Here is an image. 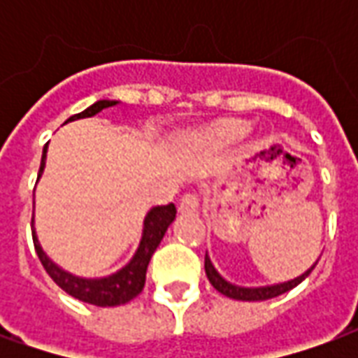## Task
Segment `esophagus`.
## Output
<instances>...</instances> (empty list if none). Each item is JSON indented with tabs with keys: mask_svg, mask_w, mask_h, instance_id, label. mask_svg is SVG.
I'll return each instance as SVG.
<instances>
[{
	"mask_svg": "<svg viewBox=\"0 0 358 358\" xmlns=\"http://www.w3.org/2000/svg\"><path fill=\"white\" fill-rule=\"evenodd\" d=\"M199 209V199H197V195L195 194H186L178 203V210L180 213H187V215H192L195 210Z\"/></svg>",
	"mask_w": 358,
	"mask_h": 358,
	"instance_id": "1",
	"label": "esophagus"
}]
</instances>
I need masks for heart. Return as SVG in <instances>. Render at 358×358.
Returning a JSON list of instances; mask_svg holds the SVG:
<instances>
[{
    "label": "heart",
    "instance_id": "obj_1",
    "mask_svg": "<svg viewBox=\"0 0 358 358\" xmlns=\"http://www.w3.org/2000/svg\"><path fill=\"white\" fill-rule=\"evenodd\" d=\"M213 132L220 140H236V138H240L241 134L245 132V126L240 124V122H220L218 126H215Z\"/></svg>",
    "mask_w": 358,
    "mask_h": 358
}]
</instances>
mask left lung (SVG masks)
Wrapping results in <instances>:
<instances>
[{
	"label": "left lung",
	"mask_w": 358,
	"mask_h": 358,
	"mask_svg": "<svg viewBox=\"0 0 358 358\" xmlns=\"http://www.w3.org/2000/svg\"><path fill=\"white\" fill-rule=\"evenodd\" d=\"M315 266L316 264H313L305 274H301L299 278L289 280V282H284V284L264 285V287H240V285H234L230 284V282H226L224 278L218 274L217 268L213 266L209 255H205V272H207V278H209V282L213 284V287H215L217 292L222 293V295H226V297L238 301H264L272 299V297H278V295H282V293L293 289L295 285H299L301 282L313 272Z\"/></svg>",
	"instance_id": "1"
}]
</instances>
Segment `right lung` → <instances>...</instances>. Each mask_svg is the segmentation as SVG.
Masks as SVG:
<instances>
[{"instance_id":"1","label":"right lung","mask_w":358,"mask_h":358,"mask_svg":"<svg viewBox=\"0 0 358 358\" xmlns=\"http://www.w3.org/2000/svg\"><path fill=\"white\" fill-rule=\"evenodd\" d=\"M118 101H109V99H103V101L94 103L92 107L86 110H82L78 115H73L66 122L71 120H78V118L94 117L99 110L107 109L117 105ZM45 153H48V143L43 145L42 153V163H40V172H38V178L42 176L43 166H45ZM176 217V207L174 203L169 205H159L153 207L145 215L143 220V232H141V241L138 251L134 253L132 261L122 266V268L105 278H80L73 276L71 272H65L63 268H59L57 264L48 259V255L43 253L42 245L38 243L36 232L32 230V240H34L36 253L40 263L43 264L45 272L50 274L51 280L55 284L66 292L69 295H73L76 299L90 303V305H97V307H117V305H124L130 299H134L138 293L143 289L145 285V272H148V264L151 261V257L155 253V249L159 248V243L163 240L166 228L172 224V220ZM32 228H34V220H32Z\"/></svg>"}]
</instances>
